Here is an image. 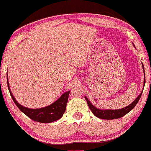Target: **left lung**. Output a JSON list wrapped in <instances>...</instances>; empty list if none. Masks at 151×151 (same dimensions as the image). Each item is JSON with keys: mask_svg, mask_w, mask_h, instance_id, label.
<instances>
[{"mask_svg": "<svg viewBox=\"0 0 151 151\" xmlns=\"http://www.w3.org/2000/svg\"><path fill=\"white\" fill-rule=\"evenodd\" d=\"M143 69H144V85H145V81H146V78H145V71H144V65L142 63ZM142 92L139 94V95L135 100L131 103L130 104H129L128 106H125L123 109H100L95 107V106H93L90 101L88 100L86 97H85L86 100L88 105L90 109L91 110L92 113L96 116V117L102 118V119H106V120H112V119H117V118H120L123 117L125 115H126L127 113H129L132 109L134 108V106L137 105V104L138 103L139 99H140L141 96H142Z\"/></svg>", "mask_w": 151, "mask_h": 151, "instance_id": "8db88e82", "label": "left lung"}]
</instances>
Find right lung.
Instances as JSON below:
<instances>
[{"label": "right lung", "mask_w": 151, "mask_h": 151, "mask_svg": "<svg viewBox=\"0 0 151 151\" xmlns=\"http://www.w3.org/2000/svg\"><path fill=\"white\" fill-rule=\"evenodd\" d=\"M7 81L9 93H10L11 97H12L15 104L21 110V111H22L24 114L28 116L30 119L35 121L40 122V123H49L60 119L63 116L70 91H67V92L63 93L56 102L52 103L50 105L40 109H28L21 105L19 103H18L16 100V99L13 96L12 93H11L7 77Z\"/></svg>", "instance_id": "right-lung-1"}]
</instances>
